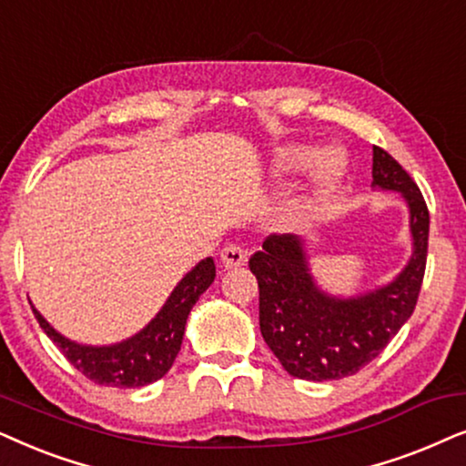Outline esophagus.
<instances>
[{
	"label": "esophagus",
	"mask_w": 466,
	"mask_h": 466,
	"mask_svg": "<svg viewBox=\"0 0 466 466\" xmlns=\"http://www.w3.org/2000/svg\"><path fill=\"white\" fill-rule=\"evenodd\" d=\"M247 262V249L238 245H228L221 249V264L226 268H237V266H243Z\"/></svg>",
	"instance_id": "34e87169"
}]
</instances>
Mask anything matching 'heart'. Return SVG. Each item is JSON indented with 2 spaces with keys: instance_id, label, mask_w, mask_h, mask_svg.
I'll list each match as a JSON object with an SVG mask.
<instances>
[{
  "instance_id": "b5f03b06",
  "label": "heart",
  "mask_w": 466,
  "mask_h": 466,
  "mask_svg": "<svg viewBox=\"0 0 466 466\" xmlns=\"http://www.w3.org/2000/svg\"><path fill=\"white\" fill-rule=\"evenodd\" d=\"M315 157V151L311 147H302V145H291V147H283L281 151L277 153L275 166L279 172L283 175H289V172H296L300 168H305ZM345 172V157L339 151H326L319 155L318 159V170H315L313 177V189H311V198L307 200V207H311L315 200L324 198L326 194L337 187V183L340 181Z\"/></svg>"
}]
</instances>
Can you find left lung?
Masks as SVG:
<instances>
[{
	"mask_svg": "<svg viewBox=\"0 0 466 466\" xmlns=\"http://www.w3.org/2000/svg\"><path fill=\"white\" fill-rule=\"evenodd\" d=\"M373 187L405 198L413 240L411 259L383 288L353 298L326 294L309 270L302 238L294 234H270L249 259L259 288V330L283 369L298 380L356 375L386 350L418 302L431 226L424 196L381 147H373Z\"/></svg>",
	"mask_w": 466,
	"mask_h": 466,
	"instance_id": "1",
	"label": "left lung"
}]
</instances>
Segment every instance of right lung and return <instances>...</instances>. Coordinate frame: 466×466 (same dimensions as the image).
Returning a JSON list of instances; mask_svg holds the SVG:
<instances>
[{"label":"right lung","instance_id":"right-lung-1","mask_svg":"<svg viewBox=\"0 0 466 466\" xmlns=\"http://www.w3.org/2000/svg\"><path fill=\"white\" fill-rule=\"evenodd\" d=\"M215 281L213 258L202 259L185 275L161 307V311L132 339L115 345H78L59 334L34 309L46 337L59 347L74 369L99 386L142 388L168 373L181 351L187 315L208 285Z\"/></svg>","mask_w":466,"mask_h":466}]
</instances>
